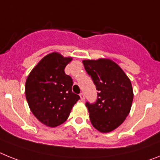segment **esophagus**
Returning <instances> with one entry per match:
<instances>
[{"instance_id":"obj_1","label":"esophagus","mask_w":160,"mask_h":160,"mask_svg":"<svg viewBox=\"0 0 160 160\" xmlns=\"http://www.w3.org/2000/svg\"><path fill=\"white\" fill-rule=\"evenodd\" d=\"M80 100H81L82 101H84V99H85V97H84V93H80Z\"/></svg>"}]
</instances>
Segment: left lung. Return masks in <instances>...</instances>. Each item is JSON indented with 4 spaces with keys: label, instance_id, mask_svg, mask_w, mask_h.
<instances>
[{
    "label": "left lung",
    "instance_id": "8db88e82",
    "mask_svg": "<svg viewBox=\"0 0 160 160\" xmlns=\"http://www.w3.org/2000/svg\"><path fill=\"white\" fill-rule=\"evenodd\" d=\"M83 64L98 91L95 103L85 104L92 125L101 133L112 131L130 113L134 97L131 82L110 59L83 60Z\"/></svg>",
    "mask_w": 160,
    "mask_h": 160
}]
</instances>
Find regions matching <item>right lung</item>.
Here are the masks:
<instances>
[{
    "mask_svg": "<svg viewBox=\"0 0 160 160\" xmlns=\"http://www.w3.org/2000/svg\"><path fill=\"white\" fill-rule=\"evenodd\" d=\"M72 60L53 52L43 57L27 77L25 87L29 107L36 118L50 127L65 122L80 96L72 91L73 81L65 74Z\"/></svg>",
    "mask_w": 160,
    "mask_h": 160,
    "instance_id": "add662e5",
    "label": "right lung"
}]
</instances>
